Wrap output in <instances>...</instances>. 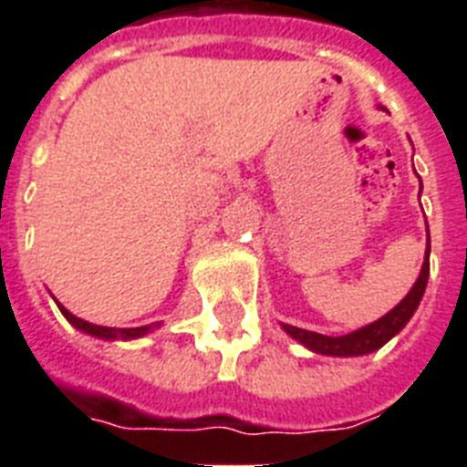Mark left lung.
Returning <instances> with one entry per match:
<instances>
[{"label":"left lung","instance_id":"left-lung-1","mask_svg":"<svg viewBox=\"0 0 467 467\" xmlns=\"http://www.w3.org/2000/svg\"><path fill=\"white\" fill-rule=\"evenodd\" d=\"M429 281V247H427V259H424V266H421V274L417 278V284L412 285V291L407 293V298L400 303L398 307H392L385 317H380L378 322L368 327H361L351 334H344V337H325V334L307 332V329H300V327L284 325V329L291 334L293 339H298L300 344H306L307 348L317 351V354L327 356H361L370 354L380 348L388 339H392L395 334L402 329V327L410 322V317L414 315L417 306H420L421 296H424V288H427Z\"/></svg>","mask_w":467,"mask_h":467}]
</instances>
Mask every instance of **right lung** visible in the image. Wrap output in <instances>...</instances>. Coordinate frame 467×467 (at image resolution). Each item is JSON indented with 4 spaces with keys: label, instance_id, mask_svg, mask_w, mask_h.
Instances as JSON below:
<instances>
[{
    "label": "right lung",
    "instance_id": "add662e5",
    "mask_svg": "<svg viewBox=\"0 0 467 467\" xmlns=\"http://www.w3.org/2000/svg\"><path fill=\"white\" fill-rule=\"evenodd\" d=\"M57 307L62 310V315L77 327V329H82L87 334H94V337H101V339H135V337H142V334H148L152 327H130V329H113V327H99L91 325V322H84V319L75 317L72 312H67L65 307L57 303Z\"/></svg>",
    "mask_w": 467,
    "mask_h": 467
}]
</instances>
